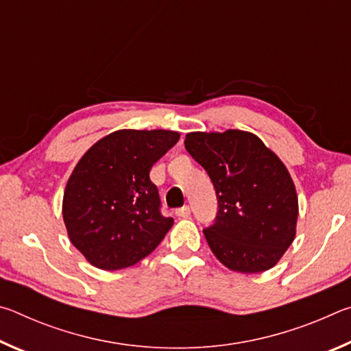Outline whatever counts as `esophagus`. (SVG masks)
I'll return each instance as SVG.
<instances>
[{
  "mask_svg": "<svg viewBox=\"0 0 351 351\" xmlns=\"http://www.w3.org/2000/svg\"><path fill=\"white\" fill-rule=\"evenodd\" d=\"M175 213H176V217H180V218H187L190 215V207L182 206V207H180V209H176Z\"/></svg>",
  "mask_w": 351,
  "mask_h": 351,
  "instance_id": "34e87169",
  "label": "esophagus"
}]
</instances>
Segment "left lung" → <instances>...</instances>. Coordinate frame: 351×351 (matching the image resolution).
Here are the masks:
<instances>
[{
  "instance_id": "left-lung-1",
  "label": "left lung",
  "mask_w": 351,
  "mask_h": 351,
  "mask_svg": "<svg viewBox=\"0 0 351 351\" xmlns=\"http://www.w3.org/2000/svg\"><path fill=\"white\" fill-rule=\"evenodd\" d=\"M186 150L215 189L218 212L203 232L229 269L261 272L274 266L295 237L299 203L287 167L252 133H189Z\"/></svg>"
}]
</instances>
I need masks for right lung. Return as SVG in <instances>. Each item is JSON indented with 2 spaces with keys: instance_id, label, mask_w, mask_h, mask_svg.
<instances>
[{
  "instance_id": "right-lung-1",
  "label": "right lung",
  "mask_w": 351,
  "mask_h": 351,
  "mask_svg": "<svg viewBox=\"0 0 351 351\" xmlns=\"http://www.w3.org/2000/svg\"><path fill=\"white\" fill-rule=\"evenodd\" d=\"M167 130H119L83 154L63 195L69 240L100 269L128 268L153 252L173 226L161 213L153 164L176 142Z\"/></svg>"
}]
</instances>
